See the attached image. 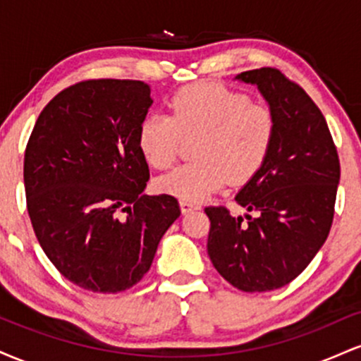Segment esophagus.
Listing matches in <instances>:
<instances>
[{
  "instance_id": "esophagus-1",
  "label": "esophagus",
  "mask_w": 361,
  "mask_h": 361,
  "mask_svg": "<svg viewBox=\"0 0 361 361\" xmlns=\"http://www.w3.org/2000/svg\"><path fill=\"white\" fill-rule=\"evenodd\" d=\"M180 207H181V212L183 214H190V212H193V210L200 209L197 204H193V202H188V200H181Z\"/></svg>"
}]
</instances>
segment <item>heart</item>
Here are the masks:
<instances>
[{
    "label": "heart",
    "instance_id": "1",
    "mask_svg": "<svg viewBox=\"0 0 361 361\" xmlns=\"http://www.w3.org/2000/svg\"><path fill=\"white\" fill-rule=\"evenodd\" d=\"M168 114H151L139 127L140 154L152 168L164 169L176 159L183 137H197V159L157 178L159 192L200 202L229 178L244 183L263 166L275 123L270 110L251 103L241 91L219 82L186 86L173 97Z\"/></svg>",
    "mask_w": 361,
    "mask_h": 361
}]
</instances>
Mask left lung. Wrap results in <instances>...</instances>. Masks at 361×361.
<instances>
[{
  "mask_svg": "<svg viewBox=\"0 0 361 361\" xmlns=\"http://www.w3.org/2000/svg\"><path fill=\"white\" fill-rule=\"evenodd\" d=\"M235 80L258 86L275 123L261 166L235 195L250 214L207 207L210 261L243 292L283 287L307 268L329 234L339 183V157L324 115L279 69L261 68Z\"/></svg>",
  "mask_w": 361,
  "mask_h": 361,
  "instance_id": "obj_1",
  "label": "left lung"
}]
</instances>
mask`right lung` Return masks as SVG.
<instances>
[{
    "mask_svg": "<svg viewBox=\"0 0 361 361\" xmlns=\"http://www.w3.org/2000/svg\"><path fill=\"white\" fill-rule=\"evenodd\" d=\"M151 105L142 81H81L47 103L28 139L23 180L35 235L85 290L134 287L181 214L171 195H144L149 166L137 135Z\"/></svg>",
    "mask_w": 361,
    "mask_h": 361,
    "instance_id": "right-lung-1",
    "label": "right lung"
}]
</instances>
